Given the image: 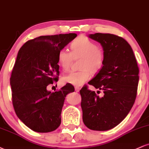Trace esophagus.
Listing matches in <instances>:
<instances>
[{"instance_id": "34e87169", "label": "esophagus", "mask_w": 149, "mask_h": 149, "mask_svg": "<svg viewBox=\"0 0 149 149\" xmlns=\"http://www.w3.org/2000/svg\"><path fill=\"white\" fill-rule=\"evenodd\" d=\"M79 90H80V88H79V87H78V86L75 87V91L78 92H79Z\"/></svg>"}]
</instances>
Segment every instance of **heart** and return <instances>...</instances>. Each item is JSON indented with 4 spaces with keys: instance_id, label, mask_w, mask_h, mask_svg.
<instances>
[{
    "instance_id": "heart-1",
    "label": "heart",
    "mask_w": 149,
    "mask_h": 149,
    "mask_svg": "<svg viewBox=\"0 0 149 149\" xmlns=\"http://www.w3.org/2000/svg\"><path fill=\"white\" fill-rule=\"evenodd\" d=\"M71 52L61 49L58 52V63L62 69L68 71L74 60L79 61V71L73 72L63 78V82L75 86L84 84L91 78L92 73H97L103 68L105 53L103 49L84 36L75 39L70 45Z\"/></svg>"
}]
</instances>
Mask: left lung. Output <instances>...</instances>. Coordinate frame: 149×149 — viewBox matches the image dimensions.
Listing matches in <instances>:
<instances>
[{"instance_id":"left-lung-1","label":"left lung","mask_w":149,"mask_h":149,"mask_svg":"<svg viewBox=\"0 0 149 149\" xmlns=\"http://www.w3.org/2000/svg\"><path fill=\"white\" fill-rule=\"evenodd\" d=\"M89 37L102 45L105 61L88 84L104 94L101 97L88 85L82 88L83 120L89 129L106 131L122 122L131 110L137 94L139 67L131 46L122 37L100 33Z\"/></svg>"}]
</instances>
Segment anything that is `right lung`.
I'll list each match as a JSON object with an SVG mask.
<instances>
[{
    "mask_svg": "<svg viewBox=\"0 0 149 149\" xmlns=\"http://www.w3.org/2000/svg\"><path fill=\"white\" fill-rule=\"evenodd\" d=\"M76 33L42 36L28 40L19 50L10 77L12 101L17 116L37 132L55 130L61 124L65 97L74 92L66 84L54 92L47 88L58 81V52Z\"/></svg>",
    "mask_w": 149,
    "mask_h": 149,
    "instance_id": "obj_1",
    "label": "right lung"
}]
</instances>
